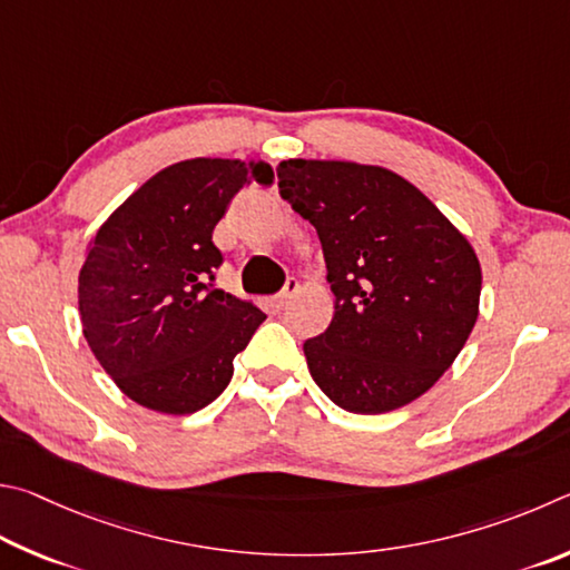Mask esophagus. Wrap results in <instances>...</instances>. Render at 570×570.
Masks as SVG:
<instances>
[{
	"mask_svg": "<svg viewBox=\"0 0 570 570\" xmlns=\"http://www.w3.org/2000/svg\"><path fill=\"white\" fill-rule=\"evenodd\" d=\"M297 291H301V283H297V279L295 277H291V279H287V283H285V287H283V293H279L277 297H275V307H285L287 303H291L293 301V297L297 295Z\"/></svg>",
	"mask_w": 570,
	"mask_h": 570,
	"instance_id": "obj_1",
	"label": "esophagus"
}]
</instances>
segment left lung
<instances>
[{"label": "left lung", "instance_id": "obj_1", "mask_svg": "<svg viewBox=\"0 0 570 570\" xmlns=\"http://www.w3.org/2000/svg\"><path fill=\"white\" fill-rule=\"evenodd\" d=\"M279 195L321 237L335 315L303 351L317 387L377 415L438 383L471 335L481 263L405 177L343 159H283Z\"/></svg>", "mask_w": 570, "mask_h": 570}]
</instances>
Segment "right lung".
I'll list each match as a JSON object with an SVG mask.
<instances>
[{
    "instance_id": "1",
    "label": "right lung",
    "mask_w": 570,
    "mask_h": 570,
    "mask_svg": "<svg viewBox=\"0 0 570 570\" xmlns=\"http://www.w3.org/2000/svg\"><path fill=\"white\" fill-rule=\"evenodd\" d=\"M273 167L183 159L135 189L89 239L79 269L82 333L119 391L149 411L189 415L215 401L265 321L213 285V229L239 189Z\"/></svg>"
}]
</instances>
